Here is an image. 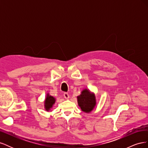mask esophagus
<instances>
[{
  "mask_svg": "<svg viewBox=\"0 0 148 148\" xmlns=\"http://www.w3.org/2000/svg\"><path fill=\"white\" fill-rule=\"evenodd\" d=\"M64 96L65 99H69V95L67 92H64Z\"/></svg>",
  "mask_w": 148,
  "mask_h": 148,
  "instance_id": "esophagus-1",
  "label": "esophagus"
}]
</instances>
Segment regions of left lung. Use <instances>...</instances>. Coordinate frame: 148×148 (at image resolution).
Masks as SVG:
<instances>
[{
  "mask_svg": "<svg viewBox=\"0 0 148 148\" xmlns=\"http://www.w3.org/2000/svg\"><path fill=\"white\" fill-rule=\"evenodd\" d=\"M77 99L79 106L84 112H90L96 106L95 95L90 92L87 89H84L81 95L77 97Z\"/></svg>",
  "mask_w": 148,
  "mask_h": 148,
  "instance_id": "left-lung-1",
  "label": "left lung"
}]
</instances>
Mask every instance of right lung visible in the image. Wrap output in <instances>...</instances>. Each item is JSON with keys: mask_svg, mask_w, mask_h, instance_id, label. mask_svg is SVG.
Listing matches in <instances>:
<instances>
[{"mask_svg": "<svg viewBox=\"0 0 148 148\" xmlns=\"http://www.w3.org/2000/svg\"><path fill=\"white\" fill-rule=\"evenodd\" d=\"M56 99L53 96H49V95H47V97L46 98L45 100V104H44V106H45V109L46 110H50V109L52 108V107L53 104L55 103Z\"/></svg>", "mask_w": 148, "mask_h": 148, "instance_id": "add662e5", "label": "right lung"}]
</instances>
